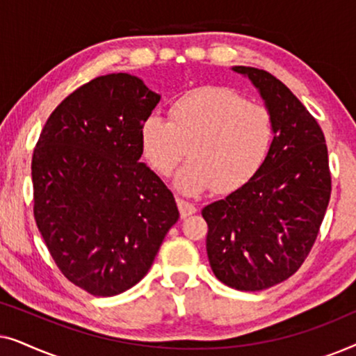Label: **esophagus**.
Segmentation results:
<instances>
[{"mask_svg": "<svg viewBox=\"0 0 356 356\" xmlns=\"http://www.w3.org/2000/svg\"><path fill=\"white\" fill-rule=\"evenodd\" d=\"M177 204H178L179 216H181V218H186V217H189V216H193V213L197 211L194 204L184 201V199H179V197H178V199H177Z\"/></svg>", "mask_w": 356, "mask_h": 356, "instance_id": "obj_1", "label": "esophagus"}]
</instances>
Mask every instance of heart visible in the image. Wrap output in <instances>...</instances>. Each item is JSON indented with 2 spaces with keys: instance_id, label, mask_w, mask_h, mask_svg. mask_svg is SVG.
Instances as JSON below:
<instances>
[{
  "instance_id": "b5f03b06",
  "label": "heart",
  "mask_w": 356,
  "mask_h": 356,
  "mask_svg": "<svg viewBox=\"0 0 356 356\" xmlns=\"http://www.w3.org/2000/svg\"><path fill=\"white\" fill-rule=\"evenodd\" d=\"M272 140L270 111L222 87L186 92L170 105L168 121L150 115L139 129L140 150L155 173L168 177L189 155L175 177L184 194L241 188L264 165Z\"/></svg>"
}]
</instances>
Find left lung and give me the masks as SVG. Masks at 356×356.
Listing matches in <instances>:
<instances>
[{
	"label": "left lung",
	"instance_id": "8db88e82",
	"mask_svg": "<svg viewBox=\"0 0 356 356\" xmlns=\"http://www.w3.org/2000/svg\"><path fill=\"white\" fill-rule=\"evenodd\" d=\"M259 90L274 120L264 165L246 184L202 209L213 274L241 291H259L295 274L313 248L330 199L324 133L270 72L233 66Z\"/></svg>",
	"mask_w": 356,
	"mask_h": 356
}]
</instances>
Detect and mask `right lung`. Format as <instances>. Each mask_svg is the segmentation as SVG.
Instances as JSON below:
<instances>
[{
	"mask_svg": "<svg viewBox=\"0 0 356 356\" xmlns=\"http://www.w3.org/2000/svg\"><path fill=\"white\" fill-rule=\"evenodd\" d=\"M159 102L136 76L95 77L56 106L33 150L38 232L63 275L90 295L138 284L179 217L139 160L140 124Z\"/></svg>",
	"mask_w": 356,
	"mask_h": 356,
	"instance_id": "add662e5",
	"label": "right lung"
}]
</instances>
